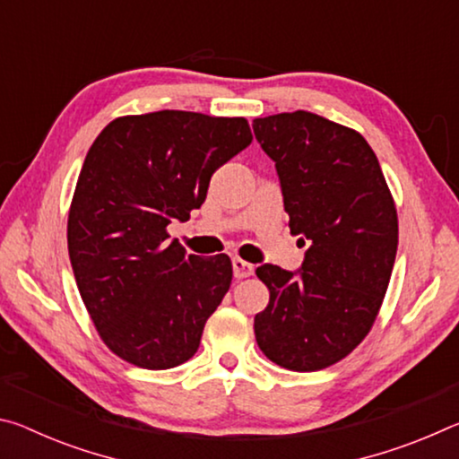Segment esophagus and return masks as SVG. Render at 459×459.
I'll use <instances>...</instances> for the list:
<instances>
[{"mask_svg": "<svg viewBox=\"0 0 459 459\" xmlns=\"http://www.w3.org/2000/svg\"><path fill=\"white\" fill-rule=\"evenodd\" d=\"M232 271H235V277L237 279H245V277H251L255 273V265L251 263L245 261V259H232Z\"/></svg>", "mask_w": 459, "mask_h": 459, "instance_id": "1", "label": "esophagus"}]
</instances>
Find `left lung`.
Returning <instances> with one entry per match:
<instances>
[{
	"label": "left lung",
	"mask_w": 459,
	"mask_h": 459,
	"mask_svg": "<svg viewBox=\"0 0 459 459\" xmlns=\"http://www.w3.org/2000/svg\"><path fill=\"white\" fill-rule=\"evenodd\" d=\"M281 182L291 235L309 240L299 273L257 267L269 290L255 338L271 362L314 372L346 359L383 306L399 219L375 152L359 131L307 111L255 119Z\"/></svg>",
	"instance_id": "8db88e82"
}]
</instances>
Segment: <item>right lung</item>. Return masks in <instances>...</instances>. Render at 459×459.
Instances as JSON below:
<instances>
[{
	"mask_svg": "<svg viewBox=\"0 0 459 459\" xmlns=\"http://www.w3.org/2000/svg\"><path fill=\"white\" fill-rule=\"evenodd\" d=\"M245 117L155 111L113 119L84 158L68 211V255L108 351L147 370L180 367L232 281L229 255H186L212 174L251 143Z\"/></svg>",
	"mask_w": 459,
	"mask_h": 459,
	"instance_id": "1",
	"label": "right lung"
}]
</instances>
